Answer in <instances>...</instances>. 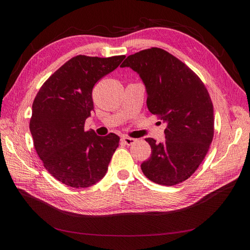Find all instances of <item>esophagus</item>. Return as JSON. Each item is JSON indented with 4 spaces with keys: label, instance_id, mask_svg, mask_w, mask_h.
<instances>
[{
    "label": "esophagus",
    "instance_id": "esophagus-1",
    "mask_svg": "<svg viewBox=\"0 0 250 250\" xmlns=\"http://www.w3.org/2000/svg\"><path fill=\"white\" fill-rule=\"evenodd\" d=\"M135 141H137V140L133 139V138H128V137L121 138V142H122L123 144H125V145H127V146H131L132 144H134Z\"/></svg>",
    "mask_w": 250,
    "mask_h": 250
}]
</instances>
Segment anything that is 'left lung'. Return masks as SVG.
<instances>
[{"mask_svg":"<svg viewBox=\"0 0 250 250\" xmlns=\"http://www.w3.org/2000/svg\"><path fill=\"white\" fill-rule=\"evenodd\" d=\"M121 66L140 74L148 109L167 123L164 142L145 139L151 155L141 165L143 173L158 185L183 183L197 170L214 138V107L206 85L187 64L160 48L127 56Z\"/></svg>","mask_w":250,"mask_h":250,"instance_id":"8db88e82","label":"left lung"}]
</instances>
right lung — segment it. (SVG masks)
Returning <instances> with one entry per match:
<instances>
[{"label":"right lung","instance_id":"add662e5","mask_svg":"<svg viewBox=\"0 0 250 250\" xmlns=\"http://www.w3.org/2000/svg\"><path fill=\"white\" fill-rule=\"evenodd\" d=\"M125 55L107 58L77 55L42 85L32 104L30 131L43 167L60 183L87 188L105 175L120 138L84 130L94 110L96 83L116 70Z\"/></svg>","mask_w":250,"mask_h":250}]
</instances>
